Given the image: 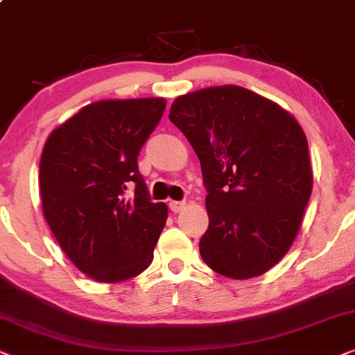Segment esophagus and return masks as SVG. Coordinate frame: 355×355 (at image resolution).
<instances>
[{
	"label": "esophagus",
	"instance_id": "34e87169",
	"mask_svg": "<svg viewBox=\"0 0 355 355\" xmlns=\"http://www.w3.org/2000/svg\"><path fill=\"white\" fill-rule=\"evenodd\" d=\"M185 206H187L185 201H170L168 202V207L172 212H180L185 209Z\"/></svg>",
	"mask_w": 355,
	"mask_h": 355
}]
</instances>
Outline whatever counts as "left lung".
Here are the masks:
<instances>
[{"instance_id":"1","label":"left lung","mask_w":355,"mask_h":355,"mask_svg":"<svg viewBox=\"0 0 355 355\" xmlns=\"http://www.w3.org/2000/svg\"><path fill=\"white\" fill-rule=\"evenodd\" d=\"M168 118L201 164L209 216L202 261L230 279L261 276L289 252L309 205L304 130L277 103L240 86L177 97Z\"/></svg>"}]
</instances>
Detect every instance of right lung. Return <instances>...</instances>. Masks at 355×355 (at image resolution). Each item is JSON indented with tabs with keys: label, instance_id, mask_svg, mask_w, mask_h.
Returning a JSON list of instances; mask_svg holds the SVG:
<instances>
[{
	"label": "right lung",
	"instance_id": "1",
	"mask_svg": "<svg viewBox=\"0 0 355 355\" xmlns=\"http://www.w3.org/2000/svg\"><path fill=\"white\" fill-rule=\"evenodd\" d=\"M165 98L101 101L81 108L46 139L40 198L56 242L98 282H121L153 263L167 206L153 202L138 155ZM126 186L135 196H124Z\"/></svg>",
	"mask_w": 355,
	"mask_h": 355
}]
</instances>
